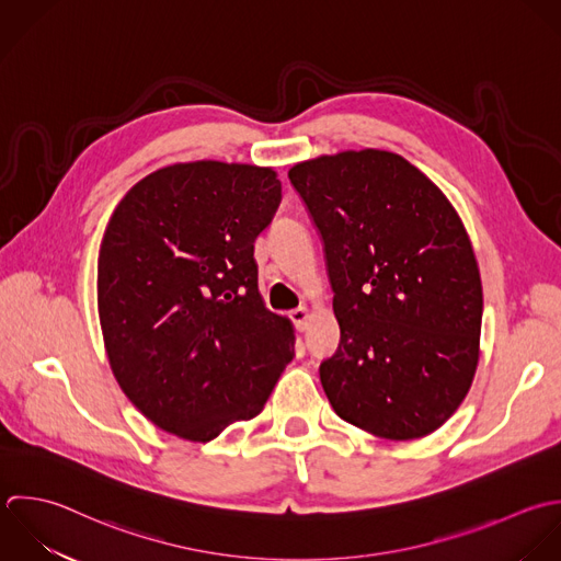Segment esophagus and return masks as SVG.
Returning <instances> with one entry per match:
<instances>
[{
  "label": "esophagus",
  "mask_w": 561,
  "mask_h": 561,
  "mask_svg": "<svg viewBox=\"0 0 561 561\" xmlns=\"http://www.w3.org/2000/svg\"><path fill=\"white\" fill-rule=\"evenodd\" d=\"M310 317H312V312H310V308H306V306H299L297 310L290 312V319H293V323H295V328H297L299 332H306V330H308Z\"/></svg>",
  "instance_id": "1"
}]
</instances>
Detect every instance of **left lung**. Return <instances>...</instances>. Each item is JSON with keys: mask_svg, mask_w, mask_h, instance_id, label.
I'll list each match as a JSON object with an SVG mask.
<instances>
[{"mask_svg": "<svg viewBox=\"0 0 561 561\" xmlns=\"http://www.w3.org/2000/svg\"><path fill=\"white\" fill-rule=\"evenodd\" d=\"M290 183L325 244L341 343L321 363L336 415L409 442L466 400L481 354L483 286L461 216L404 157L343 150L295 163Z\"/></svg>", "mask_w": 561, "mask_h": 561, "instance_id": "obj_1", "label": "left lung"}]
</instances>
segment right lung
Instances as JSON below:
<instances>
[{
  "label": "right lung",
  "instance_id": "1",
  "mask_svg": "<svg viewBox=\"0 0 561 561\" xmlns=\"http://www.w3.org/2000/svg\"><path fill=\"white\" fill-rule=\"evenodd\" d=\"M282 198L275 168L187 161L137 181L98 255L111 371L154 426L211 442L260 415L293 360L295 328L257 288L255 238Z\"/></svg>",
  "mask_w": 561,
  "mask_h": 561
}]
</instances>
